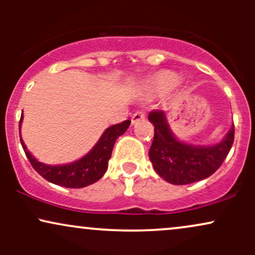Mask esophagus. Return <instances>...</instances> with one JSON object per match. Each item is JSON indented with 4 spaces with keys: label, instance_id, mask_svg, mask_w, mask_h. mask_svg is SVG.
I'll return each instance as SVG.
<instances>
[{
    "label": "esophagus",
    "instance_id": "1",
    "mask_svg": "<svg viewBox=\"0 0 255 255\" xmlns=\"http://www.w3.org/2000/svg\"><path fill=\"white\" fill-rule=\"evenodd\" d=\"M145 119V114L142 113V111H137V113L134 114L133 116H131V124H136V122L141 121V120Z\"/></svg>",
    "mask_w": 255,
    "mask_h": 255
}]
</instances>
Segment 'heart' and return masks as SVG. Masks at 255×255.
<instances>
[{
	"instance_id": "obj_1",
	"label": "heart",
	"mask_w": 255,
	"mask_h": 255,
	"mask_svg": "<svg viewBox=\"0 0 255 255\" xmlns=\"http://www.w3.org/2000/svg\"><path fill=\"white\" fill-rule=\"evenodd\" d=\"M177 75L170 71H160L145 83L146 90L150 92H162L176 85Z\"/></svg>"
}]
</instances>
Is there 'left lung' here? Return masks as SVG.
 <instances>
[{"label":"left lung","instance_id":"left-lung-1","mask_svg":"<svg viewBox=\"0 0 255 255\" xmlns=\"http://www.w3.org/2000/svg\"><path fill=\"white\" fill-rule=\"evenodd\" d=\"M148 120L154 126L148 157L157 174L171 184H189L211 176L233 146L234 125L217 144L193 145L175 136L163 110L151 111Z\"/></svg>","mask_w":255,"mask_h":255}]
</instances>
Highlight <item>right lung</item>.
I'll list each match as a JSON object with an SVG mask.
<instances>
[{
	"label": "right lung",
	"instance_id": "add662e5",
	"mask_svg": "<svg viewBox=\"0 0 255 255\" xmlns=\"http://www.w3.org/2000/svg\"><path fill=\"white\" fill-rule=\"evenodd\" d=\"M22 119L24 118L21 115L19 130L21 128ZM129 125L130 121L127 120L122 124L114 125L107 128L104 133L102 134V136L99 137L98 141L96 142V145L84 157L72 163H68V164L51 165L39 162L27 150L21 135H20V141H21L26 157L28 158L34 170L40 176L48 180L49 182L57 184V186L67 187V188H83V187L97 182L99 178L103 177L108 169V164H109L114 144L119 136L125 134Z\"/></svg>",
	"mask_w": 255,
	"mask_h": 255
}]
</instances>
